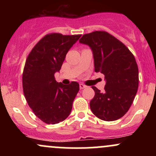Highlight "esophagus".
<instances>
[{
	"label": "esophagus",
	"instance_id": "obj_1",
	"mask_svg": "<svg viewBox=\"0 0 156 156\" xmlns=\"http://www.w3.org/2000/svg\"><path fill=\"white\" fill-rule=\"evenodd\" d=\"M79 87H80V89H84V88H86V87H87V86H85V85H84V84H83V83H80Z\"/></svg>",
	"mask_w": 156,
	"mask_h": 156
}]
</instances>
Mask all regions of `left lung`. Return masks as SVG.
<instances>
[{
    "label": "left lung",
    "mask_w": 156,
    "mask_h": 156,
    "mask_svg": "<svg viewBox=\"0 0 156 156\" xmlns=\"http://www.w3.org/2000/svg\"><path fill=\"white\" fill-rule=\"evenodd\" d=\"M79 42L92 49L94 71L103 73L106 81L103 92L92 87L95 94L89 103L91 110L102 120H117L129 110L139 87L135 57L122 42L106 31L84 34Z\"/></svg>",
    "instance_id": "left-lung-1"
}]
</instances>
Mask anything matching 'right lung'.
Returning a JSON list of instances; mask_svg holds the SVG:
<instances>
[{
	"label": "right lung",
	"instance_id": "right-lung-1",
	"mask_svg": "<svg viewBox=\"0 0 156 156\" xmlns=\"http://www.w3.org/2000/svg\"><path fill=\"white\" fill-rule=\"evenodd\" d=\"M53 33L37 42L27 57L23 73V93L27 103L39 119L56 124L70 114L79 91L76 81L65 86L55 79L66 54L80 37Z\"/></svg>",
	"mask_w": 156,
	"mask_h": 156
}]
</instances>
